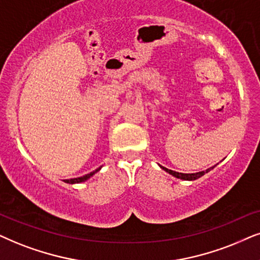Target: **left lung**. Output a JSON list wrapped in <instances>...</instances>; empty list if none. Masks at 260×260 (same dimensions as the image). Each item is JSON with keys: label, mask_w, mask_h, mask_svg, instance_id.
I'll return each instance as SVG.
<instances>
[{"label": "left lung", "mask_w": 260, "mask_h": 260, "mask_svg": "<svg viewBox=\"0 0 260 260\" xmlns=\"http://www.w3.org/2000/svg\"><path fill=\"white\" fill-rule=\"evenodd\" d=\"M160 168H162L163 170H166L167 173H169L170 175H173V176L177 177V179H181V180H188V181H192V180H197V179H199V177H200V176H203L204 174L208 173V172H210V170L213 169V167H211V168H209V169H206L205 172H199V173H194V174H183V173H177V172H174V170H170V169L164 168V167H162V166H160Z\"/></svg>", "instance_id": "1"}]
</instances>
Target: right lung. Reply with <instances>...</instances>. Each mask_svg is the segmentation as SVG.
<instances>
[{
	"label": "right lung",
	"mask_w": 260,
	"mask_h": 260,
	"mask_svg": "<svg viewBox=\"0 0 260 260\" xmlns=\"http://www.w3.org/2000/svg\"><path fill=\"white\" fill-rule=\"evenodd\" d=\"M100 170H101V167H100V168H98V169L93 170V172H91L90 174H86V175L80 176V177H75V179L66 180L64 182H67V183H79V182H84V181H86L87 179H90V177H91L92 175H94V174H96L97 172H100Z\"/></svg>",
	"instance_id": "obj_1"
}]
</instances>
